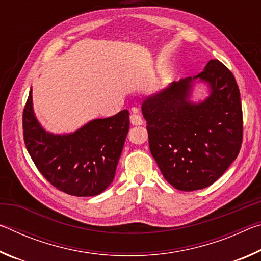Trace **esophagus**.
<instances>
[{
	"instance_id": "34e87169",
	"label": "esophagus",
	"mask_w": 261,
	"mask_h": 261,
	"mask_svg": "<svg viewBox=\"0 0 261 261\" xmlns=\"http://www.w3.org/2000/svg\"><path fill=\"white\" fill-rule=\"evenodd\" d=\"M130 122H131L132 125H141V124H143V118H141L139 114L132 113L130 115Z\"/></svg>"
}]
</instances>
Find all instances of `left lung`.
<instances>
[{
  "label": "left lung",
  "instance_id": "8db88e82",
  "mask_svg": "<svg viewBox=\"0 0 261 261\" xmlns=\"http://www.w3.org/2000/svg\"><path fill=\"white\" fill-rule=\"evenodd\" d=\"M210 84L201 104L186 101L194 79ZM149 151L163 177L180 191L213 184L237 158L243 141L240 88L232 72L211 60L193 78L173 83L141 106Z\"/></svg>",
  "mask_w": 261,
  "mask_h": 261
}]
</instances>
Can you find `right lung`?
<instances>
[{
  "label": "right lung",
  "mask_w": 261,
  "mask_h": 261,
  "mask_svg": "<svg viewBox=\"0 0 261 261\" xmlns=\"http://www.w3.org/2000/svg\"><path fill=\"white\" fill-rule=\"evenodd\" d=\"M129 112L94 120L74 134L55 136L39 125L30 91L23 112L25 146L53 187L76 197L100 194L113 182L129 131Z\"/></svg>",
  "instance_id": "obj_1"
}]
</instances>
